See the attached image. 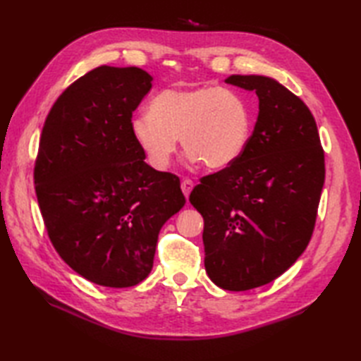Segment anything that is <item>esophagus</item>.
Here are the masks:
<instances>
[{
    "label": "esophagus",
    "mask_w": 361,
    "mask_h": 361,
    "mask_svg": "<svg viewBox=\"0 0 361 361\" xmlns=\"http://www.w3.org/2000/svg\"><path fill=\"white\" fill-rule=\"evenodd\" d=\"M192 189H194V181H192V180L185 178V180L181 181V190H183V194H185L186 198L189 197L190 190H192Z\"/></svg>",
    "instance_id": "obj_1"
}]
</instances>
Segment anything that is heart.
Here are the masks:
<instances>
[{
    "instance_id": "obj_1",
    "label": "heart",
    "mask_w": 361,
    "mask_h": 361,
    "mask_svg": "<svg viewBox=\"0 0 361 361\" xmlns=\"http://www.w3.org/2000/svg\"><path fill=\"white\" fill-rule=\"evenodd\" d=\"M252 109L239 91L224 87H171L135 114L130 132L152 167L171 163L181 137L192 163L224 169L239 159L251 136Z\"/></svg>"
}]
</instances>
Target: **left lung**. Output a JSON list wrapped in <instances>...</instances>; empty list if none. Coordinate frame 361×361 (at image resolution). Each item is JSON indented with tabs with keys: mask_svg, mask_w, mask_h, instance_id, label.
I'll return each mask as SVG.
<instances>
[{
	"mask_svg": "<svg viewBox=\"0 0 361 361\" xmlns=\"http://www.w3.org/2000/svg\"><path fill=\"white\" fill-rule=\"evenodd\" d=\"M255 91L259 114L247 149L203 176L189 202L204 220V268L224 290L274 281L307 248L324 185V150L301 99L265 75H229Z\"/></svg>",
	"mask_w": 361,
	"mask_h": 361,
	"instance_id": "8db88e82",
	"label": "left lung"
}]
</instances>
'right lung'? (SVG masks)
Returning <instances> with one entry per match:
<instances>
[{"instance_id":"obj_1","label":"right lung","mask_w":361,"mask_h":361,"mask_svg":"<svg viewBox=\"0 0 361 361\" xmlns=\"http://www.w3.org/2000/svg\"><path fill=\"white\" fill-rule=\"evenodd\" d=\"M141 68L99 66L71 83L44 121L34 169L54 248L82 278L126 288L147 278L159 229L186 203L130 132L152 88Z\"/></svg>"}]
</instances>
